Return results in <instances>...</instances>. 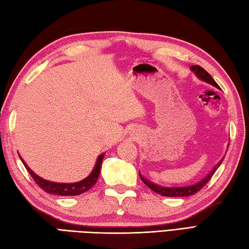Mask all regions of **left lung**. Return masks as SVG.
I'll return each instance as SVG.
<instances>
[{
  "instance_id": "left-lung-1",
  "label": "left lung",
  "mask_w": 249,
  "mask_h": 249,
  "mask_svg": "<svg viewBox=\"0 0 249 249\" xmlns=\"http://www.w3.org/2000/svg\"><path fill=\"white\" fill-rule=\"evenodd\" d=\"M190 70L195 73V75L197 78L202 80V82H205V83L214 86V87L219 89V86H218L215 80L213 79L212 76L207 73L204 69L201 68L200 65H192V67H190ZM224 159H225V157L221 160L218 161V163L214 167H213V169L210 171V173L207 174L204 178L201 179L200 181L196 182V184H194V185H189V186H185V187H165V186L157 185V184H155V182L146 179L145 177L141 174V172H139V175L141 177L142 181H143L144 184L148 187V188L157 192L158 195L164 196H194L195 194H196L199 190H201L203 187H204L207 182L211 180L212 176L215 174V172L217 171L218 167L220 166Z\"/></svg>"
}]
</instances>
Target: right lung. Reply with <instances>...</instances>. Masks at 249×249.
I'll use <instances>...</instances> for the list:
<instances>
[{
	"label": "right lung",
	"mask_w": 249,
	"mask_h": 249,
	"mask_svg": "<svg viewBox=\"0 0 249 249\" xmlns=\"http://www.w3.org/2000/svg\"><path fill=\"white\" fill-rule=\"evenodd\" d=\"M104 156L105 154H102L98 157V159H96L94 167L92 169V171H91V173L83 180L77 181V182H55V181L44 179L43 177L35 174L34 172L28 166V164L25 163L24 160L21 158V156L19 155L20 159H21L25 169H27V171L29 172V174L32 176V178L35 180V182H36L40 188H42L45 192H47V194L64 196L82 195L84 192L92 188V187L95 185V182L98 181V178L100 176V171H101V167H102V161L104 159Z\"/></svg>",
	"instance_id": "right-lung-1"
}]
</instances>
